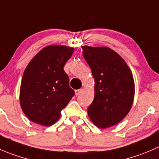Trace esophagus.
<instances>
[{"label":"esophagus","mask_w":159,"mask_h":159,"mask_svg":"<svg viewBox=\"0 0 159 159\" xmlns=\"http://www.w3.org/2000/svg\"><path fill=\"white\" fill-rule=\"evenodd\" d=\"M82 92V89H77V90H75V95H78L81 94V92Z\"/></svg>","instance_id":"esophagus-1"}]
</instances>
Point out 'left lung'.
Segmentation results:
<instances>
[{
  "label": "left lung",
  "mask_w": 159,
  "mask_h": 159,
  "mask_svg": "<svg viewBox=\"0 0 159 159\" xmlns=\"http://www.w3.org/2000/svg\"><path fill=\"white\" fill-rule=\"evenodd\" d=\"M83 57L95 78V97L88 114L96 127L104 129L120 122L131 109L134 81L120 55L108 47H82Z\"/></svg>",
  "instance_id": "left-lung-1"
}]
</instances>
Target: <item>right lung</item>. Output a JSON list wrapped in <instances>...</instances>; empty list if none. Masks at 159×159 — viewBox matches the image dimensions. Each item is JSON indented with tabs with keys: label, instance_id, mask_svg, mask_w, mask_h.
<instances>
[{
	"label": "right lung",
	"instance_id": "1",
	"mask_svg": "<svg viewBox=\"0 0 159 159\" xmlns=\"http://www.w3.org/2000/svg\"><path fill=\"white\" fill-rule=\"evenodd\" d=\"M73 52L72 47L48 46L26 67L20 87V105L32 122L45 127L53 125L75 95L64 70Z\"/></svg>",
	"mask_w": 159,
	"mask_h": 159
}]
</instances>
